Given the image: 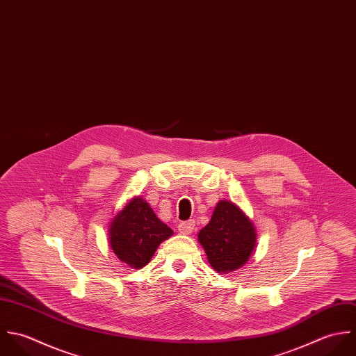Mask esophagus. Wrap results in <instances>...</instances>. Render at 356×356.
<instances>
[{"label":"esophagus","instance_id":"esophagus-1","mask_svg":"<svg viewBox=\"0 0 356 356\" xmlns=\"http://www.w3.org/2000/svg\"><path fill=\"white\" fill-rule=\"evenodd\" d=\"M179 231L184 235H188L191 234L194 229H195V221L194 220H188V221H181L179 225H177Z\"/></svg>","mask_w":356,"mask_h":356}]
</instances>
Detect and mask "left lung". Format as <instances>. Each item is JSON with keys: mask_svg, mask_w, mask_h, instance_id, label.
Returning a JSON list of instances; mask_svg holds the SVG:
<instances>
[{"mask_svg": "<svg viewBox=\"0 0 356 356\" xmlns=\"http://www.w3.org/2000/svg\"><path fill=\"white\" fill-rule=\"evenodd\" d=\"M211 266L218 273H229L242 267L256 246L252 221L235 204L220 201L212 218L198 234Z\"/></svg>", "mask_w": 356, "mask_h": 356, "instance_id": "left-lung-1", "label": "left lung"}]
</instances>
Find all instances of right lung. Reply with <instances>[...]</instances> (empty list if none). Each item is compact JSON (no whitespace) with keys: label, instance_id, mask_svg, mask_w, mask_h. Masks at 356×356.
<instances>
[{"label":"right lung","instance_id":"add662e5","mask_svg":"<svg viewBox=\"0 0 356 356\" xmlns=\"http://www.w3.org/2000/svg\"><path fill=\"white\" fill-rule=\"evenodd\" d=\"M173 231L140 197L132 200L110 225V245L117 257L134 268L148 264L159 243Z\"/></svg>","mask_w":356,"mask_h":356}]
</instances>
